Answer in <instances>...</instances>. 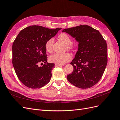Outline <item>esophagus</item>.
<instances>
[{
    "mask_svg": "<svg viewBox=\"0 0 120 120\" xmlns=\"http://www.w3.org/2000/svg\"><path fill=\"white\" fill-rule=\"evenodd\" d=\"M64 66V64H55V67H61V66Z\"/></svg>",
    "mask_w": 120,
    "mask_h": 120,
    "instance_id": "obj_1",
    "label": "esophagus"
}]
</instances>
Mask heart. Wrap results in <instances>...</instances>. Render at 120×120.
<instances>
[{
    "label": "heart",
    "instance_id": "1",
    "mask_svg": "<svg viewBox=\"0 0 120 120\" xmlns=\"http://www.w3.org/2000/svg\"><path fill=\"white\" fill-rule=\"evenodd\" d=\"M59 38L66 44L67 49L71 50L74 49V45L71 43V37L66 33H61L59 36ZM54 42V38H50L47 41L45 44V48L46 50L49 52H51L52 49V46ZM71 59V56L68 53H55L49 57V60L52 63H54L59 64H63L68 62Z\"/></svg>",
    "mask_w": 120,
    "mask_h": 120
}]
</instances>
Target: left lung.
Segmentation results:
<instances>
[{"label":"left lung","mask_w":120,"mask_h":120,"mask_svg":"<svg viewBox=\"0 0 120 120\" xmlns=\"http://www.w3.org/2000/svg\"><path fill=\"white\" fill-rule=\"evenodd\" d=\"M79 42V49L71 64L72 73L67 75L68 82L81 89H88L98 82L107 64V45L100 32L89 25L66 28L62 31Z\"/></svg>","instance_id":"obj_1"}]
</instances>
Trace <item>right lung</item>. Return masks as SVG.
<instances>
[{"label":"right lung","instance_id":"add662e5","mask_svg":"<svg viewBox=\"0 0 120 120\" xmlns=\"http://www.w3.org/2000/svg\"><path fill=\"white\" fill-rule=\"evenodd\" d=\"M60 30L32 25L21 30L13 41V68L20 81L28 88H41L50 81L54 64L47 63L45 44ZM43 62L44 66L39 67Z\"/></svg>","mask_w":120,"mask_h":120}]
</instances>
